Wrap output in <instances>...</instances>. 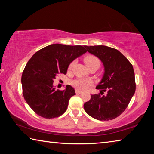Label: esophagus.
<instances>
[{"instance_id":"34e87169","label":"esophagus","mask_w":154,"mask_h":154,"mask_svg":"<svg viewBox=\"0 0 154 154\" xmlns=\"http://www.w3.org/2000/svg\"><path fill=\"white\" fill-rule=\"evenodd\" d=\"M75 93H76V94H81V93H82V91L78 90V89H76V90H75Z\"/></svg>"}]
</instances>
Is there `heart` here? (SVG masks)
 Listing matches in <instances>:
<instances>
[{
  "mask_svg": "<svg viewBox=\"0 0 154 154\" xmlns=\"http://www.w3.org/2000/svg\"><path fill=\"white\" fill-rule=\"evenodd\" d=\"M84 62L88 68H90L93 66H96L99 67L100 65V61L97 57L93 55H88L84 58ZM74 65V62L70 64L69 68L71 69ZM92 84V82L88 79H77L72 82L73 86L79 90H84L88 86Z\"/></svg>",
  "mask_w": 154,
  "mask_h": 154,
  "instance_id": "1",
  "label": "heart"
}]
</instances>
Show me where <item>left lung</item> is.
Wrapping results in <instances>:
<instances>
[{"label":"left lung","mask_w":154,"mask_h":154,"mask_svg":"<svg viewBox=\"0 0 154 154\" xmlns=\"http://www.w3.org/2000/svg\"><path fill=\"white\" fill-rule=\"evenodd\" d=\"M86 51L100 60L105 73L96 89L84 104L85 111L93 118L108 121L116 118L126 110L136 90L132 64L118 49L105 45L86 46ZM106 92V95L103 93Z\"/></svg>","instance_id":"left-lung-1"}]
</instances>
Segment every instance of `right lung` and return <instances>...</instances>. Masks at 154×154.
Returning a JSON list of instances; mask_svg holds the SVG:
<instances>
[{
    "instance_id": "right-lung-1",
    "label": "right lung",
    "mask_w": 154,
    "mask_h": 154,
    "mask_svg": "<svg viewBox=\"0 0 154 154\" xmlns=\"http://www.w3.org/2000/svg\"><path fill=\"white\" fill-rule=\"evenodd\" d=\"M86 51L85 46L52 44L36 51L29 60L22 75V93L36 114L52 119L66 111L75 90L68 85L66 90H56L54 79L60 73L66 75L70 63Z\"/></svg>"
}]
</instances>
